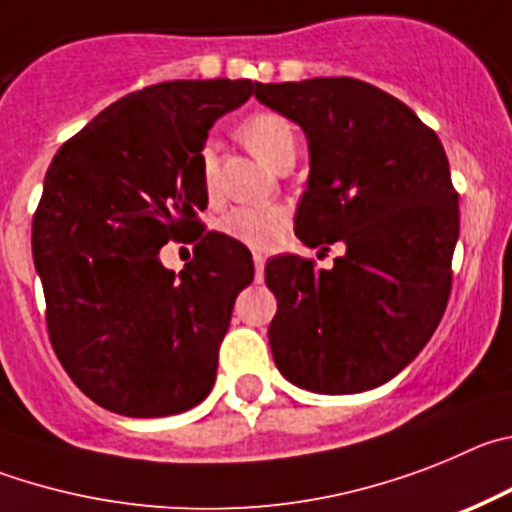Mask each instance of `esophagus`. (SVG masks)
Instances as JSON below:
<instances>
[{
    "label": "esophagus",
    "instance_id": "1",
    "mask_svg": "<svg viewBox=\"0 0 512 512\" xmlns=\"http://www.w3.org/2000/svg\"><path fill=\"white\" fill-rule=\"evenodd\" d=\"M252 262H255V273H257V278H260L262 270H265V257L257 255V252H255V255H252Z\"/></svg>",
    "mask_w": 512,
    "mask_h": 512
}]
</instances>
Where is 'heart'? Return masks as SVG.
Listing matches in <instances>:
<instances>
[{
    "instance_id": "1",
    "label": "heart",
    "mask_w": 512,
    "mask_h": 512,
    "mask_svg": "<svg viewBox=\"0 0 512 512\" xmlns=\"http://www.w3.org/2000/svg\"><path fill=\"white\" fill-rule=\"evenodd\" d=\"M239 137L262 163L273 168L283 165L285 160H296V127L290 124L288 117L273 109H260L242 119ZM199 170L206 193L214 199L219 188V158H216L214 145L201 147ZM288 224L290 214L283 206H237L219 219L222 234L257 252L275 250L288 234Z\"/></svg>"
}]
</instances>
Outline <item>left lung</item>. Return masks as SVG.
Returning a JSON list of instances; mask_svg holds the SVG:
<instances>
[{
  "mask_svg": "<svg viewBox=\"0 0 512 512\" xmlns=\"http://www.w3.org/2000/svg\"><path fill=\"white\" fill-rule=\"evenodd\" d=\"M255 96L308 137L298 239L347 245L331 270L298 255L265 265L275 365L313 393L377 388L426 347L449 301L459 193L444 147L403 101L357 78L257 84Z\"/></svg>",
  "mask_w": 512,
  "mask_h": 512,
  "instance_id": "left-lung-1",
  "label": "left lung"
}]
</instances>
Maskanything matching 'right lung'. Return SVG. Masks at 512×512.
Instances as JSON below:
<instances>
[{
    "label": "right lung",
    "mask_w": 512,
    "mask_h": 512,
    "mask_svg": "<svg viewBox=\"0 0 512 512\" xmlns=\"http://www.w3.org/2000/svg\"><path fill=\"white\" fill-rule=\"evenodd\" d=\"M242 78L165 81L122 96L61 145L32 216L50 344L76 388L132 418L183 413L209 395L252 255L206 232L199 153L211 124L245 104ZM191 241L165 271L159 247Z\"/></svg>",
    "instance_id": "obj_1"
}]
</instances>
